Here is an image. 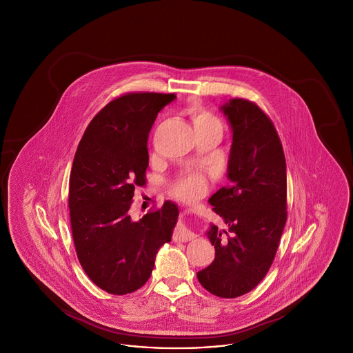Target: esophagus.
Instances as JSON below:
<instances>
[{
    "mask_svg": "<svg viewBox=\"0 0 353 353\" xmlns=\"http://www.w3.org/2000/svg\"><path fill=\"white\" fill-rule=\"evenodd\" d=\"M183 214L184 216H189V214H192V210H184L183 212ZM196 238V235L194 233H192L190 230H188L185 226H177L176 228V230H174V233H173V239L174 241H179V242H188V241H192V239H194Z\"/></svg>",
    "mask_w": 353,
    "mask_h": 353,
    "instance_id": "obj_1",
    "label": "esophagus"
}]
</instances>
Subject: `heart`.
<instances>
[{
	"label": "heart",
	"mask_w": 353,
	"mask_h": 353,
	"mask_svg": "<svg viewBox=\"0 0 353 353\" xmlns=\"http://www.w3.org/2000/svg\"><path fill=\"white\" fill-rule=\"evenodd\" d=\"M210 123H219V119L213 117L212 114L203 111V110H197L194 114V127L199 125H205ZM208 188V180L203 174L194 173L188 177L181 179L177 184L173 188V194L184 201H194L200 199L202 194L206 192Z\"/></svg>",
	"instance_id": "1"
}]
</instances>
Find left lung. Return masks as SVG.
<instances>
[{
	"instance_id": "1",
	"label": "left lung",
	"mask_w": 353,
	"mask_h": 353,
	"mask_svg": "<svg viewBox=\"0 0 353 353\" xmlns=\"http://www.w3.org/2000/svg\"><path fill=\"white\" fill-rule=\"evenodd\" d=\"M221 110L233 131L230 185L209 202L229 233L210 225L206 234L216 258L197 278L210 294L230 299L252 291L272 265L287 219V176L285 152L271 119L246 99H230Z\"/></svg>"
}]
</instances>
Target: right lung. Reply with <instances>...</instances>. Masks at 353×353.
Returning <instances> with one entry per match:
<instances>
[{
	"label": "right lung",
	"mask_w": 353,
	"mask_h": 353,
	"mask_svg": "<svg viewBox=\"0 0 353 353\" xmlns=\"http://www.w3.org/2000/svg\"><path fill=\"white\" fill-rule=\"evenodd\" d=\"M174 99L157 92L119 97L91 120L75 152L68 185L75 250L88 278L112 295L145 285L179 219L170 201L139 221L130 213L134 189L145 185L152 125Z\"/></svg>",
	"instance_id": "add662e5"
}]
</instances>
